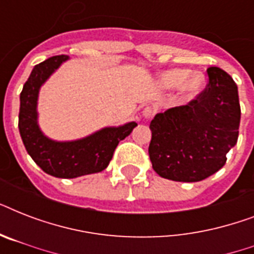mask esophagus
Instances as JSON below:
<instances>
[{
    "label": "esophagus",
    "instance_id": "esophagus-1",
    "mask_svg": "<svg viewBox=\"0 0 254 254\" xmlns=\"http://www.w3.org/2000/svg\"><path fill=\"white\" fill-rule=\"evenodd\" d=\"M142 116L145 117V119H151V117L154 116V109H153L151 107H149V105H146V107L143 108Z\"/></svg>",
    "mask_w": 254,
    "mask_h": 254
}]
</instances>
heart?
Segmentation results:
<instances>
[{
	"label": "heart",
	"instance_id": "obj_1",
	"mask_svg": "<svg viewBox=\"0 0 254 254\" xmlns=\"http://www.w3.org/2000/svg\"><path fill=\"white\" fill-rule=\"evenodd\" d=\"M159 84L166 89L181 87V96L186 100L193 99L204 87V76L201 73H191L189 69L175 68L163 72L159 77Z\"/></svg>",
	"mask_w": 254,
	"mask_h": 254
}]
</instances>
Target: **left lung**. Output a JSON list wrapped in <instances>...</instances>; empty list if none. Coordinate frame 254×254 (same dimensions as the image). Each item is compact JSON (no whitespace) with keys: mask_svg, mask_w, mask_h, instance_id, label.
I'll list each match as a JSON object with an SVG mask.
<instances>
[{"mask_svg":"<svg viewBox=\"0 0 254 254\" xmlns=\"http://www.w3.org/2000/svg\"><path fill=\"white\" fill-rule=\"evenodd\" d=\"M208 84L193 100L151 120L149 145L153 169L175 182H199L224 166L239 138L237 85L219 67L207 69Z\"/></svg>","mask_w":254,"mask_h":254,"instance_id":"8db88e82","label":"left lung"}]
</instances>
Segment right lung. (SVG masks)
<instances>
[{"label": "right lung", "mask_w": 254, "mask_h": 254, "mask_svg": "<svg viewBox=\"0 0 254 254\" xmlns=\"http://www.w3.org/2000/svg\"><path fill=\"white\" fill-rule=\"evenodd\" d=\"M67 59V55H57L34 67L19 97L18 127L26 150L38 166L53 177L71 179L107 169L120 141L130 134L137 124L104 127L85 138L69 142L47 138L38 125V93L50 75Z\"/></svg>", "instance_id": "add662e5"}]
</instances>
